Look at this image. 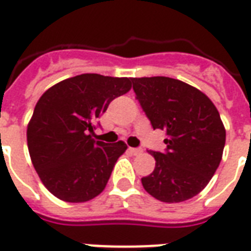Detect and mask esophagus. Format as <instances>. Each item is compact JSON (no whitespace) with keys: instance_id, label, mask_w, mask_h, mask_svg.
I'll return each mask as SVG.
<instances>
[{"instance_id":"1","label":"esophagus","mask_w":251,"mask_h":251,"mask_svg":"<svg viewBox=\"0 0 251 251\" xmlns=\"http://www.w3.org/2000/svg\"><path fill=\"white\" fill-rule=\"evenodd\" d=\"M129 151H131L134 155H139V154H142V152H143V150H142V149H132V147L129 149Z\"/></svg>"}]
</instances>
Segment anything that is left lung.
<instances>
[{
  "label": "left lung",
  "mask_w": 251,
  "mask_h": 251,
  "mask_svg": "<svg viewBox=\"0 0 251 251\" xmlns=\"http://www.w3.org/2000/svg\"><path fill=\"white\" fill-rule=\"evenodd\" d=\"M154 129H165V152L150 151L155 169L142 178L151 196L179 202L207 186L223 155L226 129L214 102L199 89L169 77L131 78Z\"/></svg>",
  "instance_id": "8db88e82"
}]
</instances>
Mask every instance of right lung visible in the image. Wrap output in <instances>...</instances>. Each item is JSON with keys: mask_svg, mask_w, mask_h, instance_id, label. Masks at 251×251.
I'll return each mask as SVG.
<instances>
[{"mask_svg": "<svg viewBox=\"0 0 251 251\" xmlns=\"http://www.w3.org/2000/svg\"><path fill=\"white\" fill-rule=\"evenodd\" d=\"M131 89V78L81 74L51 86L39 99L26 129L33 168L44 186L67 202L99 196L117 158L127 150L94 140L96 120Z\"/></svg>", "mask_w": 251, "mask_h": 251, "instance_id": "1", "label": "right lung"}]
</instances>
